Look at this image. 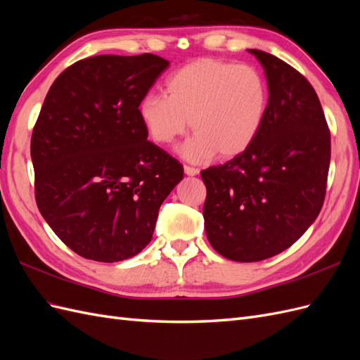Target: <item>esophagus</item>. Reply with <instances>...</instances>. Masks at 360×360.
I'll return each mask as SVG.
<instances>
[{
  "label": "esophagus",
  "mask_w": 360,
  "mask_h": 360,
  "mask_svg": "<svg viewBox=\"0 0 360 360\" xmlns=\"http://www.w3.org/2000/svg\"><path fill=\"white\" fill-rule=\"evenodd\" d=\"M184 174H186V176H191V177H193V176H197V174L200 172L197 168H193V167H189V165H184Z\"/></svg>",
  "instance_id": "esophagus-1"
}]
</instances>
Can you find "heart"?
<instances>
[{"instance_id":"b5f03b06","label":"heart","mask_w":360,"mask_h":360,"mask_svg":"<svg viewBox=\"0 0 360 360\" xmlns=\"http://www.w3.org/2000/svg\"><path fill=\"white\" fill-rule=\"evenodd\" d=\"M167 94H147L138 115L147 135L169 146L191 127L195 135L180 148L184 159L201 162L216 153L231 159L246 151L263 127L269 86L252 66L201 58L174 72Z\"/></svg>"}]
</instances>
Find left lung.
Here are the masks:
<instances>
[{
    "instance_id": "1",
    "label": "left lung",
    "mask_w": 360,
    "mask_h": 360,
    "mask_svg": "<svg viewBox=\"0 0 360 360\" xmlns=\"http://www.w3.org/2000/svg\"><path fill=\"white\" fill-rule=\"evenodd\" d=\"M269 106L258 136L224 165L201 171L204 228L222 257L254 263L290 248L317 219L330 165V130L302 73L259 49Z\"/></svg>"
}]
</instances>
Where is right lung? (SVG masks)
I'll return each mask as SVG.
<instances>
[{"label": "right lung", "mask_w": 360, "mask_h": 360, "mask_svg": "<svg viewBox=\"0 0 360 360\" xmlns=\"http://www.w3.org/2000/svg\"><path fill=\"white\" fill-rule=\"evenodd\" d=\"M169 61L96 56L53 81L31 136L36 202L64 245L115 263L151 240L181 163L147 141L138 115Z\"/></svg>", "instance_id": "right-lung-1"}]
</instances>
